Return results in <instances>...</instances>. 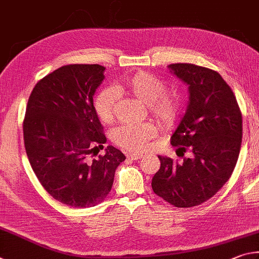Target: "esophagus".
<instances>
[{"mask_svg":"<svg viewBox=\"0 0 259 259\" xmlns=\"http://www.w3.org/2000/svg\"><path fill=\"white\" fill-rule=\"evenodd\" d=\"M127 158H130V159L132 160H138V159H141L143 157V155H140V153H127Z\"/></svg>","mask_w":259,"mask_h":259,"instance_id":"1","label":"esophagus"}]
</instances>
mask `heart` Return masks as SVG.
Instances as JSON below:
<instances>
[{
  "mask_svg": "<svg viewBox=\"0 0 259 259\" xmlns=\"http://www.w3.org/2000/svg\"><path fill=\"white\" fill-rule=\"evenodd\" d=\"M120 91L146 103L150 115L162 127L174 124L181 109V98L174 91H166L165 81L146 71H139L128 77L119 86ZM118 95L111 88L100 91L94 99V110L100 120L109 124L113 120ZM157 128L152 122L126 124L112 132V140L117 146L130 151H141L149 141L156 137Z\"/></svg>",
  "mask_w": 259,
  "mask_h": 259,
  "instance_id": "1",
  "label": "heart"
}]
</instances>
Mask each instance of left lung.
I'll use <instances>...</instances> for the list:
<instances>
[{"label": "left lung", "instance_id": "obj_1", "mask_svg": "<svg viewBox=\"0 0 259 259\" xmlns=\"http://www.w3.org/2000/svg\"><path fill=\"white\" fill-rule=\"evenodd\" d=\"M168 68L189 86L187 111L170 143L190 157L174 161L158 156L160 168L151 187L170 205L190 208L214 197L232 175L241 148L242 116L234 93L217 71L192 63Z\"/></svg>", "mask_w": 259, "mask_h": 259}]
</instances>
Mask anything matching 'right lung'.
Listing matches in <instances>:
<instances>
[{
	"label": "right lung",
	"instance_id": "obj_1",
	"mask_svg": "<svg viewBox=\"0 0 259 259\" xmlns=\"http://www.w3.org/2000/svg\"><path fill=\"white\" fill-rule=\"evenodd\" d=\"M100 65H68L40 79L30 93L24 119L27 157L50 196L75 208L104 200L115 171L126 159L108 146L93 106V95L104 78Z\"/></svg>",
	"mask_w": 259,
	"mask_h": 259
}]
</instances>
